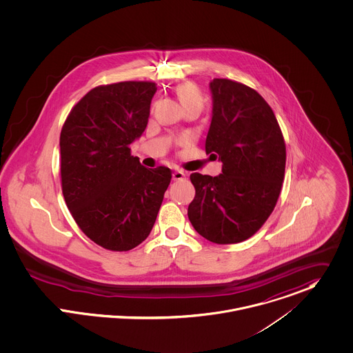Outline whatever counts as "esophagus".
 Listing matches in <instances>:
<instances>
[{"instance_id": "obj_1", "label": "esophagus", "mask_w": 353, "mask_h": 353, "mask_svg": "<svg viewBox=\"0 0 353 353\" xmlns=\"http://www.w3.org/2000/svg\"><path fill=\"white\" fill-rule=\"evenodd\" d=\"M185 172H183V170H174L173 172V174H172V177H173V180L174 181H180V180H184L185 179Z\"/></svg>"}]
</instances>
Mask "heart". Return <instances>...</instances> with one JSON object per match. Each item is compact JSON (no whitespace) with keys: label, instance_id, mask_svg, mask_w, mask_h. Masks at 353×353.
I'll return each instance as SVG.
<instances>
[{"label":"heart","instance_id":"b5f03b06","mask_svg":"<svg viewBox=\"0 0 353 353\" xmlns=\"http://www.w3.org/2000/svg\"><path fill=\"white\" fill-rule=\"evenodd\" d=\"M176 94L179 97L183 108L197 107L201 110L204 105V99H203L200 90L197 89V86L192 82H184V83L179 85L176 89Z\"/></svg>","mask_w":353,"mask_h":353}]
</instances>
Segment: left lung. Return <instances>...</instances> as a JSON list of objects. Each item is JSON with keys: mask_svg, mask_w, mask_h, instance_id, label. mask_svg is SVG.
Here are the masks:
<instances>
[{"mask_svg": "<svg viewBox=\"0 0 353 353\" xmlns=\"http://www.w3.org/2000/svg\"><path fill=\"white\" fill-rule=\"evenodd\" d=\"M205 153L222 161L216 177L192 173L188 218L196 232L219 243L256 234L274 211L285 170V143L274 111L250 86L214 79ZM210 156V157H211Z\"/></svg>", "mask_w": 353, "mask_h": 353, "instance_id": "left-lung-1", "label": "left lung"}]
</instances>
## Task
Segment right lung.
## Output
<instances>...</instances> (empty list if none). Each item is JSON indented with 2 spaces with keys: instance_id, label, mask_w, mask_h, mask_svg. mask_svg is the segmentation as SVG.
Here are the masks:
<instances>
[{
  "instance_id": "1",
  "label": "right lung",
  "mask_w": 353,
  "mask_h": 353,
  "mask_svg": "<svg viewBox=\"0 0 353 353\" xmlns=\"http://www.w3.org/2000/svg\"><path fill=\"white\" fill-rule=\"evenodd\" d=\"M157 90L152 81H123L89 90L63 123L61 184L82 233L112 252H127L153 229L169 168L148 169L131 156Z\"/></svg>"
}]
</instances>
